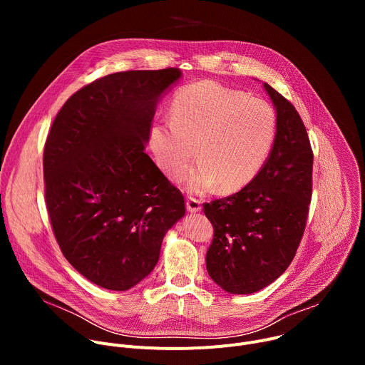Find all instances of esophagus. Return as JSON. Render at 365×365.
I'll return each mask as SVG.
<instances>
[{
    "instance_id": "1",
    "label": "esophagus",
    "mask_w": 365,
    "mask_h": 365,
    "mask_svg": "<svg viewBox=\"0 0 365 365\" xmlns=\"http://www.w3.org/2000/svg\"><path fill=\"white\" fill-rule=\"evenodd\" d=\"M186 210H187V212H190V214H196V212H199V211L202 210L200 200L189 196V197L186 199Z\"/></svg>"
}]
</instances>
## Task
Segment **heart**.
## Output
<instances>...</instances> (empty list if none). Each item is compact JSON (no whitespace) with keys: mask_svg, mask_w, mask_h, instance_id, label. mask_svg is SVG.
<instances>
[{"mask_svg":"<svg viewBox=\"0 0 365 365\" xmlns=\"http://www.w3.org/2000/svg\"><path fill=\"white\" fill-rule=\"evenodd\" d=\"M277 118L269 102L212 81L182 88L173 98L170 121L150 128V147L162 170L179 179L195 158L197 163L183 179L190 193L220 185L237 192L262 170L273 148Z\"/></svg>","mask_w":365,"mask_h":365,"instance_id":"obj_1","label":"heart"}]
</instances>
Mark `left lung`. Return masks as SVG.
I'll return each mask as SVG.
<instances>
[{
  "label": "left lung",
  "instance_id": "8db88e82",
  "mask_svg": "<svg viewBox=\"0 0 365 365\" xmlns=\"http://www.w3.org/2000/svg\"><path fill=\"white\" fill-rule=\"evenodd\" d=\"M277 118L270 155L240 192L205 203L214 227L206 270L225 292L250 294L279 279L302 240L312 196L309 137L292 103L263 83Z\"/></svg>",
  "mask_w": 365,
  "mask_h": 365
}]
</instances>
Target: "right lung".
I'll list each match as a JSON object with an SVG mask.
<instances>
[{
	"mask_svg": "<svg viewBox=\"0 0 365 365\" xmlns=\"http://www.w3.org/2000/svg\"><path fill=\"white\" fill-rule=\"evenodd\" d=\"M180 78L176 68L103 76L65 102L46 140L55 237L75 270L103 289L145 279L185 217L182 193L144 151L158 103Z\"/></svg>",
	"mask_w": 365,
	"mask_h": 365,
	"instance_id": "1",
	"label": "right lung"
}]
</instances>
